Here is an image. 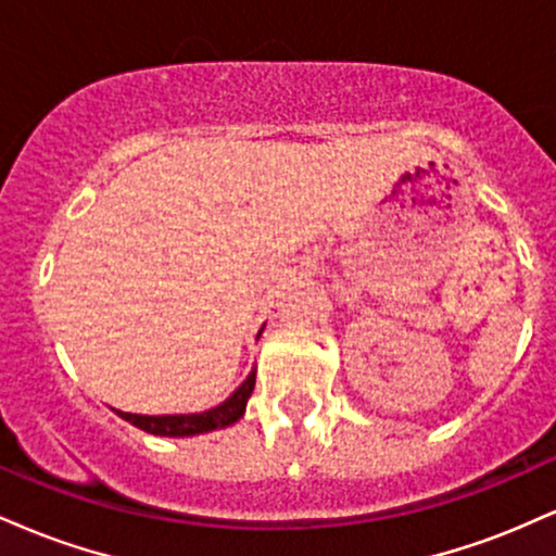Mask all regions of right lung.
Returning <instances> with one entry per match:
<instances>
[{
  "label": "right lung",
  "instance_id": "1",
  "mask_svg": "<svg viewBox=\"0 0 556 556\" xmlns=\"http://www.w3.org/2000/svg\"><path fill=\"white\" fill-rule=\"evenodd\" d=\"M253 387H256V371H251V376L235 389L232 397H227L222 405L212 407V410L195 413V416H136V413H117L127 424L156 433V437H193V433L225 429V426L235 424L242 416V410H245V402L251 397Z\"/></svg>",
  "mask_w": 556,
  "mask_h": 556
}]
</instances>
